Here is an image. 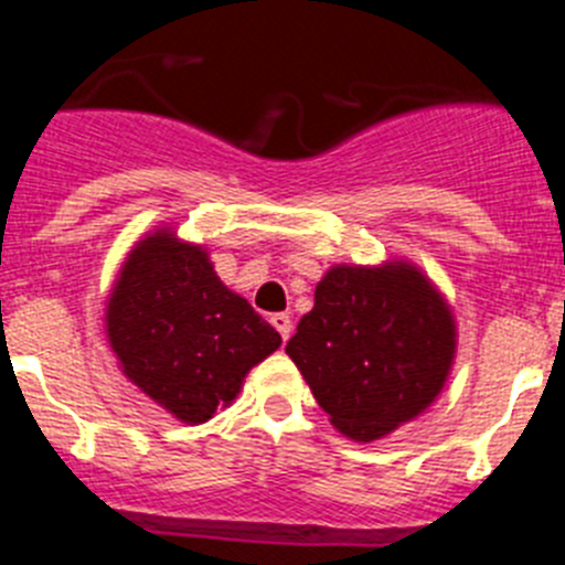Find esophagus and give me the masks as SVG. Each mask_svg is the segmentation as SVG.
<instances>
[{
  "mask_svg": "<svg viewBox=\"0 0 565 565\" xmlns=\"http://www.w3.org/2000/svg\"><path fill=\"white\" fill-rule=\"evenodd\" d=\"M271 326L277 328L279 337H282V339L291 337V331H294V322H291V317H288V313H274Z\"/></svg>",
  "mask_w": 565,
  "mask_h": 565,
  "instance_id": "obj_1",
  "label": "esophagus"
}]
</instances>
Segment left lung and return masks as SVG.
Masks as SVG:
<instances>
[{
  "label": "left lung",
  "mask_w": 565,
  "mask_h": 565,
  "mask_svg": "<svg viewBox=\"0 0 565 565\" xmlns=\"http://www.w3.org/2000/svg\"><path fill=\"white\" fill-rule=\"evenodd\" d=\"M286 353L333 427L373 441L438 396L456 353L450 308L416 268L337 266Z\"/></svg>",
  "instance_id": "8db88e82"
}]
</instances>
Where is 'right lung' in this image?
Returning a JSON list of instances; mask_svg holds the SVG:
<instances>
[{
	"instance_id": "1",
	"label": "right lung",
	"mask_w": 565,
	"mask_h": 565,
	"mask_svg": "<svg viewBox=\"0 0 565 565\" xmlns=\"http://www.w3.org/2000/svg\"><path fill=\"white\" fill-rule=\"evenodd\" d=\"M107 331L124 373L186 424L232 404L243 376L282 342L223 286L203 248L167 232L138 243L124 263Z\"/></svg>"
}]
</instances>
